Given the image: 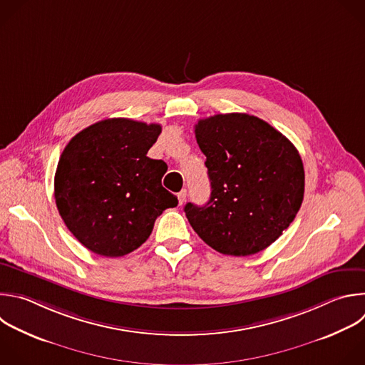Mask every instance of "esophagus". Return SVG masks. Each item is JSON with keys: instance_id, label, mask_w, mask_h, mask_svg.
Returning a JSON list of instances; mask_svg holds the SVG:
<instances>
[{"instance_id": "esophagus-1", "label": "esophagus", "mask_w": 365, "mask_h": 365, "mask_svg": "<svg viewBox=\"0 0 365 365\" xmlns=\"http://www.w3.org/2000/svg\"><path fill=\"white\" fill-rule=\"evenodd\" d=\"M186 197H187V192H186V189H182V190L178 193L179 205H183V203H185V200H186Z\"/></svg>"}]
</instances>
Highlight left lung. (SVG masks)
Instances as JSON below:
<instances>
[{
  "label": "left lung",
  "mask_w": 365,
  "mask_h": 365,
  "mask_svg": "<svg viewBox=\"0 0 365 365\" xmlns=\"http://www.w3.org/2000/svg\"><path fill=\"white\" fill-rule=\"evenodd\" d=\"M195 135L212 192L203 206L186 203L189 223L223 255L264 251L301 207L305 173L298 150L267 121L247 113L202 118Z\"/></svg>",
  "instance_id": "8db88e82"
}]
</instances>
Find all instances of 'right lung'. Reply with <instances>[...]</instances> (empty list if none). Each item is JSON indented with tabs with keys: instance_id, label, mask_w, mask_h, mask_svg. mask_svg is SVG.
<instances>
[{
	"instance_id": "obj_1",
	"label": "right lung",
	"mask_w": 365,
	"mask_h": 365,
	"mask_svg": "<svg viewBox=\"0 0 365 365\" xmlns=\"http://www.w3.org/2000/svg\"><path fill=\"white\" fill-rule=\"evenodd\" d=\"M160 125L106 118L77 133L63 150L54 197L60 216L91 252L117 258L138 250L155 220L178 197L162 186L163 160L148 158Z\"/></svg>"
}]
</instances>
